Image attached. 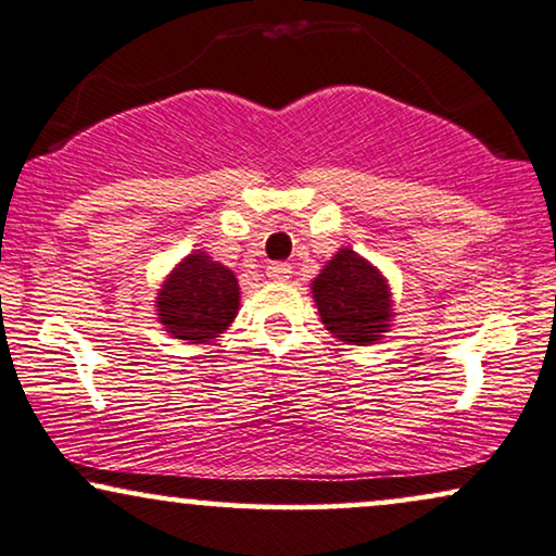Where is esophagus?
Here are the masks:
<instances>
[{
	"mask_svg": "<svg viewBox=\"0 0 556 556\" xmlns=\"http://www.w3.org/2000/svg\"><path fill=\"white\" fill-rule=\"evenodd\" d=\"M290 274H292L290 264H285V262H277V264L266 266V277L274 279V282H285V279H290Z\"/></svg>",
	"mask_w": 556,
	"mask_h": 556,
	"instance_id": "1",
	"label": "esophagus"
}]
</instances>
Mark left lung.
<instances>
[{
    "mask_svg": "<svg viewBox=\"0 0 556 556\" xmlns=\"http://www.w3.org/2000/svg\"><path fill=\"white\" fill-rule=\"evenodd\" d=\"M313 300L320 320L336 339L369 346L388 333L392 294L377 266L351 249H341L313 279Z\"/></svg>",
    "mask_w": 556,
    "mask_h": 556,
    "instance_id": "1",
    "label": "left lung"
}]
</instances>
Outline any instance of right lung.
I'll return each instance as SVG.
<instances>
[{
  "instance_id": "right-lung-1",
  "label": "right lung",
  "mask_w": 556,
  "mask_h": 556,
  "mask_svg": "<svg viewBox=\"0 0 556 556\" xmlns=\"http://www.w3.org/2000/svg\"><path fill=\"white\" fill-rule=\"evenodd\" d=\"M241 287L228 266L217 264L205 251H194L174 266L161 285L159 320L174 339L187 343L213 341L238 315Z\"/></svg>"
}]
</instances>
